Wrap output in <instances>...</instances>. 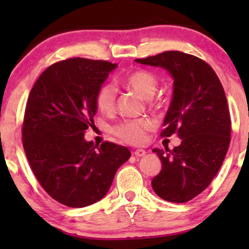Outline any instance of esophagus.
<instances>
[{"instance_id":"esophagus-1","label":"esophagus","mask_w":249,"mask_h":249,"mask_svg":"<svg viewBox=\"0 0 249 249\" xmlns=\"http://www.w3.org/2000/svg\"><path fill=\"white\" fill-rule=\"evenodd\" d=\"M135 156H137V158H142V156H145L146 155V151L145 149H136V151L134 152Z\"/></svg>"}]
</instances>
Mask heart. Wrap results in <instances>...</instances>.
Wrapping results in <instances>:
<instances>
[{
	"instance_id": "1",
	"label": "heart",
	"mask_w": 249,
	"mask_h": 249,
	"mask_svg": "<svg viewBox=\"0 0 249 249\" xmlns=\"http://www.w3.org/2000/svg\"><path fill=\"white\" fill-rule=\"evenodd\" d=\"M124 84L131 89L141 95L142 97L149 100L154 96L158 89L159 81L154 74L145 70H137L129 73L124 78ZM97 107L104 113H111L114 111L117 103V88L110 83L103 84L98 88L95 97ZM154 128V124L149 119L138 120H125L114 127V134L122 141L131 145H142L147 139V132Z\"/></svg>"
}]
</instances>
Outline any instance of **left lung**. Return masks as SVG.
Instances as JSON below:
<instances>
[{
    "mask_svg": "<svg viewBox=\"0 0 249 249\" xmlns=\"http://www.w3.org/2000/svg\"><path fill=\"white\" fill-rule=\"evenodd\" d=\"M135 61L163 68L173 78L161 136L177 132L181 144L173 149H153L162 170L152 187L162 199L186 203L209 187L229 148L231 120L224 89L212 68L190 54L168 51Z\"/></svg>",
    "mask_w": 249,
    "mask_h": 249,
    "instance_id": "left-lung-1",
    "label": "left lung"
}]
</instances>
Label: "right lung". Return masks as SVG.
Instances as JSON below:
<instances>
[{
  "instance_id": "obj_1",
  "label": "right lung",
  "mask_w": 249,
  "mask_h": 249,
  "mask_svg": "<svg viewBox=\"0 0 249 249\" xmlns=\"http://www.w3.org/2000/svg\"><path fill=\"white\" fill-rule=\"evenodd\" d=\"M117 63L83 57L60 61L40 74L29 93L22 144L45 192L69 207H85L107 195L117 170L131 153L84 132L97 112L96 93Z\"/></svg>"
}]
</instances>
